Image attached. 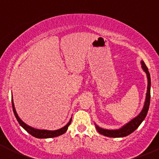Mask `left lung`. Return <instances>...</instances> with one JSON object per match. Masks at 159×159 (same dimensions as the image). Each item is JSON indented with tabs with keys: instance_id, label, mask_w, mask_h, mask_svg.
<instances>
[{
	"instance_id": "left-lung-1",
	"label": "left lung",
	"mask_w": 159,
	"mask_h": 159,
	"mask_svg": "<svg viewBox=\"0 0 159 159\" xmlns=\"http://www.w3.org/2000/svg\"><path fill=\"white\" fill-rule=\"evenodd\" d=\"M141 64L143 71L147 73V80H148L147 96H146L145 103H144L143 110H142V111L140 112V114L137 117L132 119L131 121H130L128 123L124 125L122 128L119 129V130H107V129L101 128V127H99V126H97L95 124V127H96L97 130H98L99 134L111 138L125 137V136H127L130 134H131L132 132H134L138 127H139V125L141 124L142 122L145 119L146 116L147 115V112H148L149 106H150V100H151V76H150V72L148 71V68H147L145 63L143 62V60L141 61Z\"/></svg>"
}]
</instances>
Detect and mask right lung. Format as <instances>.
<instances>
[{"mask_svg": "<svg viewBox=\"0 0 159 159\" xmlns=\"http://www.w3.org/2000/svg\"><path fill=\"white\" fill-rule=\"evenodd\" d=\"M12 111L14 112V115L16 116V120L18 121V123H20V125L25 129L28 133H29L30 134H32V136H34V137L38 138V139H48V138H54V137H57L59 135H61V134H64L67 130V127L71 124V119H70V121L68 122L66 126H64V127L62 128L59 129V130H38V129H35L32 128V127L27 125L26 123H24L22 121L21 119H20L19 116H18L17 113L16 111V109H15V107H14V103H13V100H12Z\"/></svg>", "mask_w": 159, "mask_h": 159, "instance_id": "right-lung-1", "label": "right lung"}]
</instances>
